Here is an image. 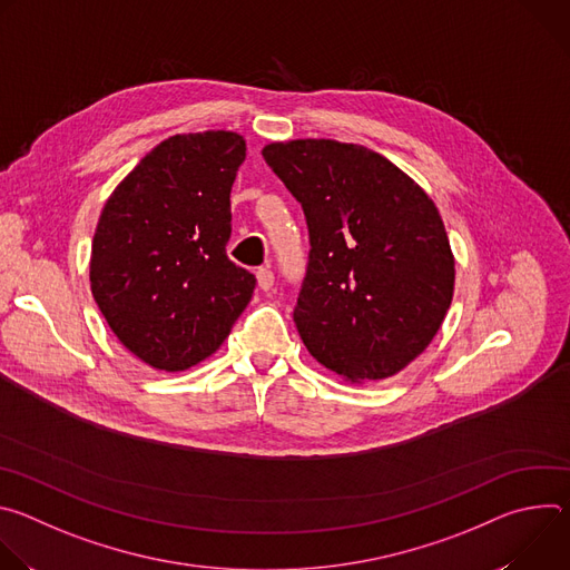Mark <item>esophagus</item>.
<instances>
[{
	"mask_svg": "<svg viewBox=\"0 0 570 570\" xmlns=\"http://www.w3.org/2000/svg\"><path fill=\"white\" fill-rule=\"evenodd\" d=\"M257 284L262 291H271L273 284H275V273L266 266V268H259L257 271Z\"/></svg>",
	"mask_w": 570,
	"mask_h": 570,
	"instance_id": "1",
	"label": "esophagus"
}]
</instances>
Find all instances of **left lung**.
Returning <instances> with one entry per match:
<instances>
[{
	"instance_id": "8db88e82",
	"label": "left lung",
	"mask_w": 570,
	"mask_h": 570,
	"mask_svg": "<svg viewBox=\"0 0 570 570\" xmlns=\"http://www.w3.org/2000/svg\"><path fill=\"white\" fill-rule=\"evenodd\" d=\"M262 155L308 227L293 311L306 350L354 383L396 374L429 347L453 297V255L433 200L358 144L295 139Z\"/></svg>"
}]
</instances>
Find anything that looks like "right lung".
Masks as SVG:
<instances>
[{
    "label": "right lung",
    "mask_w": 570,
    "mask_h": 570,
    "mask_svg": "<svg viewBox=\"0 0 570 570\" xmlns=\"http://www.w3.org/2000/svg\"><path fill=\"white\" fill-rule=\"evenodd\" d=\"M243 159L236 132L174 135L101 212L92 295L121 345L155 370L180 372L212 356L253 297L255 275L225 253Z\"/></svg>",
    "instance_id": "1"
}]
</instances>
